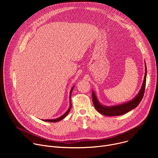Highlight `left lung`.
<instances>
[{"instance_id":"1","label":"left lung","mask_w":158,"mask_h":158,"mask_svg":"<svg viewBox=\"0 0 158 158\" xmlns=\"http://www.w3.org/2000/svg\"><path fill=\"white\" fill-rule=\"evenodd\" d=\"M146 74H147V69L146 65V72L144 78V81L141 87V89L139 91V93L136 96L134 99H133L132 101L124 103L122 104L110 106V107H106L102 106L99 101H98V99L96 96V94H94V91L92 92V98H93V101L94 106V107L99 112V113L107 116H121L123 114H124L131 110L136 108L140 102L141 101L145 91V87H146Z\"/></svg>"}]
</instances>
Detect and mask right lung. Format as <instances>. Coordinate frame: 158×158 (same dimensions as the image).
I'll return each mask as SVG.
<instances>
[{"label":"right lung","instance_id":"add662e5","mask_svg":"<svg viewBox=\"0 0 158 158\" xmlns=\"http://www.w3.org/2000/svg\"><path fill=\"white\" fill-rule=\"evenodd\" d=\"M74 87V86H73V87L71 89V93H70V107H69V109L66 111L65 113H64V114L62 116H61L60 118H57V119H43V121H48V122L56 123V122H58V121H60V120L63 119L65 117H66V116H67V114H68V113H69V111H70V110H71V109L72 104H71V96L72 91H73V90Z\"/></svg>","mask_w":158,"mask_h":158}]
</instances>
